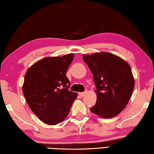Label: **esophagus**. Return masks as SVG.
Masks as SVG:
<instances>
[{"instance_id": "1", "label": "esophagus", "mask_w": 154, "mask_h": 154, "mask_svg": "<svg viewBox=\"0 0 154 154\" xmlns=\"http://www.w3.org/2000/svg\"><path fill=\"white\" fill-rule=\"evenodd\" d=\"M85 94H86V92H79V93H78V95H79V96L80 97H83Z\"/></svg>"}]
</instances>
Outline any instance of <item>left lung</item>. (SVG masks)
Listing matches in <instances>:
<instances>
[{
    "instance_id": "1",
    "label": "left lung",
    "mask_w": 154,
    "mask_h": 154,
    "mask_svg": "<svg viewBox=\"0 0 154 154\" xmlns=\"http://www.w3.org/2000/svg\"><path fill=\"white\" fill-rule=\"evenodd\" d=\"M83 60L93 74L96 103L90 111L102 118L117 116L123 110L134 88L128 63L113 54L102 52L84 54Z\"/></svg>"
}]
</instances>
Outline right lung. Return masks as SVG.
<instances>
[{"mask_svg": "<svg viewBox=\"0 0 154 154\" xmlns=\"http://www.w3.org/2000/svg\"><path fill=\"white\" fill-rule=\"evenodd\" d=\"M74 57V54H68L44 58L26 72L23 94L31 110L46 124L63 122L78 96L68 90L70 81L66 76Z\"/></svg>", "mask_w": 154, "mask_h": 154, "instance_id": "1", "label": "right lung"}]
</instances>
